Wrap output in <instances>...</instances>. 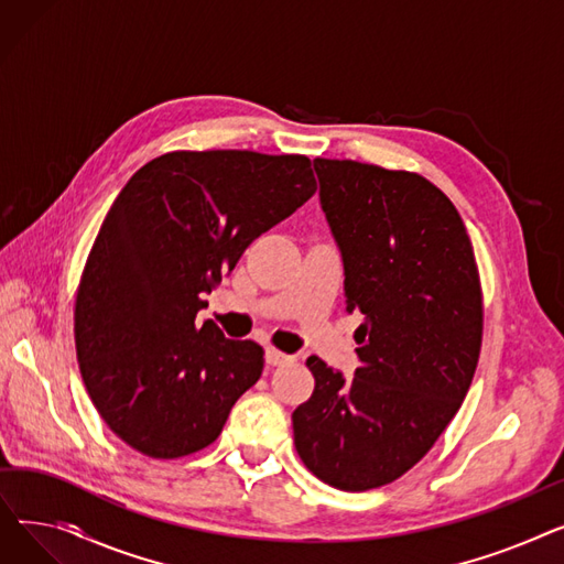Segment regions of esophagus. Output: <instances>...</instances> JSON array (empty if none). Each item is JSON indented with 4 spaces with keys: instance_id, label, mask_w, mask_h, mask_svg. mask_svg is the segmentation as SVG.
I'll return each instance as SVG.
<instances>
[{
    "instance_id": "1",
    "label": "esophagus",
    "mask_w": 564,
    "mask_h": 564,
    "mask_svg": "<svg viewBox=\"0 0 564 564\" xmlns=\"http://www.w3.org/2000/svg\"><path fill=\"white\" fill-rule=\"evenodd\" d=\"M264 361H267V366H283V364L292 361V357H288V354H283L274 347H267L264 349Z\"/></svg>"
}]
</instances>
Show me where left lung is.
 I'll return each mask as SVG.
<instances>
[{"label":"left lung","mask_w":564,"mask_h":564,"mask_svg":"<svg viewBox=\"0 0 564 564\" xmlns=\"http://www.w3.org/2000/svg\"><path fill=\"white\" fill-rule=\"evenodd\" d=\"M319 203L343 256L361 366L322 359L292 413L306 468L343 491L389 485L419 464L459 411L482 343V290L466 226L419 173L313 160Z\"/></svg>","instance_id":"obj_1"}]
</instances>
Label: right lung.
<instances>
[{
  "label": "right lung",
  "instance_id": "right-lung-1",
  "mask_svg": "<svg viewBox=\"0 0 564 564\" xmlns=\"http://www.w3.org/2000/svg\"><path fill=\"white\" fill-rule=\"evenodd\" d=\"M315 189L304 155L175 151L116 196L77 288L75 345L88 398L130 448L175 459L221 434L264 351L196 324L203 294Z\"/></svg>",
  "mask_w": 564,
  "mask_h": 564
}]
</instances>
